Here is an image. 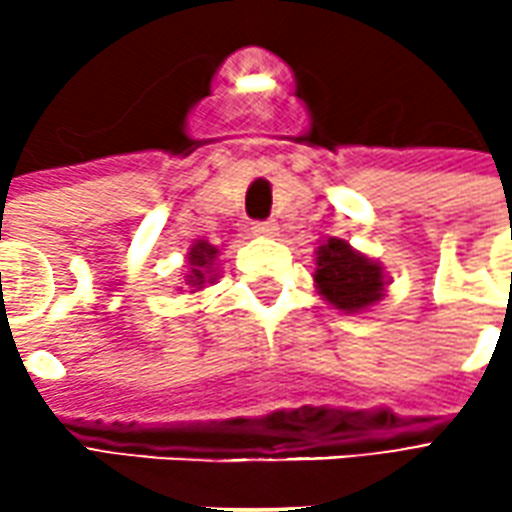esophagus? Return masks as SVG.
Wrapping results in <instances>:
<instances>
[{
    "instance_id": "esophagus-1",
    "label": "esophagus",
    "mask_w": 512,
    "mask_h": 512,
    "mask_svg": "<svg viewBox=\"0 0 512 512\" xmlns=\"http://www.w3.org/2000/svg\"><path fill=\"white\" fill-rule=\"evenodd\" d=\"M277 230H279L277 222H255L252 224V233L255 235H274Z\"/></svg>"
}]
</instances>
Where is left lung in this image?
I'll return each mask as SVG.
<instances>
[{
	"mask_svg": "<svg viewBox=\"0 0 512 512\" xmlns=\"http://www.w3.org/2000/svg\"><path fill=\"white\" fill-rule=\"evenodd\" d=\"M315 282L326 301H332L337 310L356 312L376 304L384 293V274L381 266L365 255L354 252L351 246L332 238L318 249V271Z\"/></svg>",
	"mask_w": 512,
	"mask_h": 512,
	"instance_id": "1",
	"label": "left lung"
}]
</instances>
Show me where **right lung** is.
Wrapping results in <instances>:
<instances>
[{
	"mask_svg": "<svg viewBox=\"0 0 512 512\" xmlns=\"http://www.w3.org/2000/svg\"><path fill=\"white\" fill-rule=\"evenodd\" d=\"M213 257H216V249H213L211 244L200 241L197 246H191V252H189V266H191L189 282L191 285H197V288H200L202 282H205V268L213 266Z\"/></svg>",
	"mask_w": 512,
	"mask_h": 512,
	"instance_id": "right-lung-1",
	"label": "right lung"
}]
</instances>
